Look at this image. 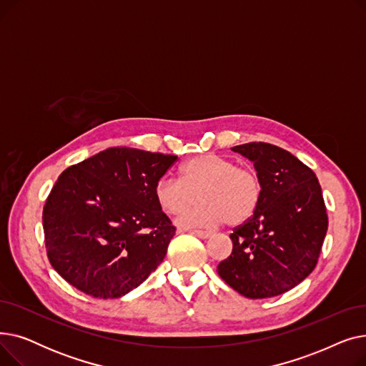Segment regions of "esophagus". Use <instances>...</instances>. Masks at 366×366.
Listing matches in <instances>:
<instances>
[{"mask_svg": "<svg viewBox=\"0 0 366 366\" xmlns=\"http://www.w3.org/2000/svg\"><path fill=\"white\" fill-rule=\"evenodd\" d=\"M191 234H194V236H197L200 239H210V237H212V234H210V233L200 232V229H194V232H191Z\"/></svg>", "mask_w": 366, "mask_h": 366, "instance_id": "1", "label": "esophagus"}]
</instances>
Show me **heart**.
I'll use <instances>...</instances> for the list:
<instances>
[{
    "label": "heart",
    "mask_w": 366,
    "mask_h": 366,
    "mask_svg": "<svg viewBox=\"0 0 366 366\" xmlns=\"http://www.w3.org/2000/svg\"><path fill=\"white\" fill-rule=\"evenodd\" d=\"M154 196L167 215H181L200 196L203 203L178 218L181 227H236L257 212L262 185L254 170L217 154H202L179 167V178H160Z\"/></svg>",
    "instance_id": "1"
}]
</instances>
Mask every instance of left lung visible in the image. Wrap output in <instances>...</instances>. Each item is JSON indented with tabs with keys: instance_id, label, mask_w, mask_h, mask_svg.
<instances>
[{
	"instance_id": "obj_1",
	"label": "left lung",
	"mask_w": 366,
	"mask_h": 366,
	"mask_svg": "<svg viewBox=\"0 0 366 366\" xmlns=\"http://www.w3.org/2000/svg\"><path fill=\"white\" fill-rule=\"evenodd\" d=\"M232 149L254 163L262 196L254 217L229 234L233 252L217 272L246 298H272L315 270L328 229L322 189L290 151L265 142Z\"/></svg>"
}]
</instances>
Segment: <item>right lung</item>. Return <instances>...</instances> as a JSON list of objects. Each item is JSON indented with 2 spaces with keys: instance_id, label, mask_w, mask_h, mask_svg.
<instances>
[{
  "instance_id": "right-lung-1",
  "label": "right lung",
  "mask_w": 366,
  "mask_h": 366,
  "mask_svg": "<svg viewBox=\"0 0 366 366\" xmlns=\"http://www.w3.org/2000/svg\"><path fill=\"white\" fill-rule=\"evenodd\" d=\"M177 159L114 147L64 170L43 210L54 270L94 298H120L138 287L175 236L154 187Z\"/></svg>"
}]
</instances>
